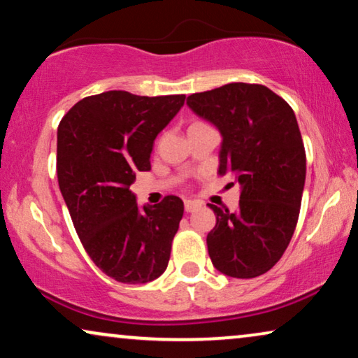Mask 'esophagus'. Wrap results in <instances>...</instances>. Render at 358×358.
I'll use <instances>...</instances> for the list:
<instances>
[{"label":"esophagus","mask_w":358,"mask_h":358,"mask_svg":"<svg viewBox=\"0 0 358 358\" xmlns=\"http://www.w3.org/2000/svg\"><path fill=\"white\" fill-rule=\"evenodd\" d=\"M201 206H203V203L201 201H194V199H187V201H185V211H187V213H193L194 209H198Z\"/></svg>","instance_id":"esophagus-1"}]
</instances>
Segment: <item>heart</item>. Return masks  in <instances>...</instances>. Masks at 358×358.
I'll return each instance as SVG.
<instances>
[{
	"mask_svg": "<svg viewBox=\"0 0 358 358\" xmlns=\"http://www.w3.org/2000/svg\"><path fill=\"white\" fill-rule=\"evenodd\" d=\"M196 124H199V122H196Z\"/></svg>",
	"mask_w": 358,
	"mask_h": 358,
	"instance_id": "b5f03b06",
	"label": "heart"
}]
</instances>
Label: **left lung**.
<instances>
[{
    "mask_svg": "<svg viewBox=\"0 0 358 358\" xmlns=\"http://www.w3.org/2000/svg\"><path fill=\"white\" fill-rule=\"evenodd\" d=\"M187 104L221 132L217 173L241 185L236 211L208 204L216 214L206 237L213 265L232 278L264 275L287 250L301 206L306 152L296 116L264 85L229 83Z\"/></svg>",
    "mask_w": 358,
    "mask_h": 358,
    "instance_id": "obj_1",
    "label": "left lung"
}]
</instances>
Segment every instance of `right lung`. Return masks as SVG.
I'll use <instances>...</instances> for the list:
<instances>
[{
  "instance_id": "add662e5",
  "label": "right lung",
  "mask_w": 358,
  "mask_h": 358,
  "mask_svg": "<svg viewBox=\"0 0 358 358\" xmlns=\"http://www.w3.org/2000/svg\"><path fill=\"white\" fill-rule=\"evenodd\" d=\"M185 94H93L62 117L57 176L80 241L99 270L121 283H149L164 273L183 201L165 196L144 208L129 187L150 170L155 137L176 116Z\"/></svg>"
}]
</instances>
